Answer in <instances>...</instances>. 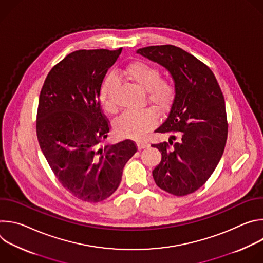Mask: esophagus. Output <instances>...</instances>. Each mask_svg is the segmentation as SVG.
Wrapping results in <instances>:
<instances>
[{"mask_svg": "<svg viewBox=\"0 0 263 263\" xmlns=\"http://www.w3.org/2000/svg\"><path fill=\"white\" fill-rule=\"evenodd\" d=\"M136 143H137V147H138L139 149L144 148V147H147V146L149 145V143H148L147 141H145V140H138Z\"/></svg>", "mask_w": 263, "mask_h": 263, "instance_id": "obj_1", "label": "esophagus"}]
</instances>
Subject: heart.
<instances>
[{"label":"heart","instance_id":"obj_1","mask_svg":"<svg viewBox=\"0 0 263 263\" xmlns=\"http://www.w3.org/2000/svg\"><path fill=\"white\" fill-rule=\"evenodd\" d=\"M124 76L132 83L144 90L145 100L155 109L164 111L173 104L176 97L175 84L166 79H161L160 69L143 61L130 63L124 70ZM115 81L107 78L103 83L99 99L107 111H114L115 104L112 101V91ZM157 122V116L152 109L127 111L115 123V131L118 135L128 138H142Z\"/></svg>","mask_w":263,"mask_h":263}]
</instances>
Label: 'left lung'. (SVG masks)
<instances>
[{"mask_svg":"<svg viewBox=\"0 0 263 263\" xmlns=\"http://www.w3.org/2000/svg\"><path fill=\"white\" fill-rule=\"evenodd\" d=\"M137 54L159 63L172 74L176 97L166 120L155 130L176 133L168 142L152 144L161 152L153 170L155 183L174 196L190 195L209 179L219 162L228 136L226 106L212 70L184 50L151 46Z\"/></svg>","mask_w":263,"mask_h":263,"instance_id":"obj_1","label":"left lung"}]
</instances>
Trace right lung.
Returning <instances> with one entry per match:
<instances>
[{
    "mask_svg": "<svg viewBox=\"0 0 263 263\" xmlns=\"http://www.w3.org/2000/svg\"><path fill=\"white\" fill-rule=\"evenodd\" d=\"M122 50L68 54L50 70L40 96L36 134L42 151L60 184L84 202L114 194L125 164L137 152L130 139L99 146L110 130L99 93Z\"/></svg>",
    "mask_w": 263,
    "mask_h": 263,
    "instance_id": "obj_1",
    "label": "right lung"
}]
</instances>
